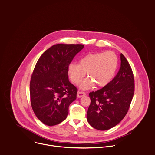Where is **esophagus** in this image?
Returning a JSON list of instances; mask_svg holds the SVG:
<instances>
[{"instance_id":"esophagus-1","label":"esophagus","mask_w":155,"mask_h":155,"mask_svg":"<svg viewBox=\"0 0 155 155\" xmlns=\"http://www.w3.org/2000/svg\"><path fill=\"white\" fill-rule=\"evenodd\" d=\"M84 95H86L85 92H84L83 91H78V92H77V97L78 98H80V97H83Z\"/></svg>"}]
</instances>
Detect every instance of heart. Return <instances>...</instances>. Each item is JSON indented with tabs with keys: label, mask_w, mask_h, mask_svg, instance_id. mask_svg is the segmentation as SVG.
I'll return each mask as SVG.
<instances>
[{
	"label": "heart",
	"mask_w": 155,
	"mask_h": 155,
	"mask_svg": "<svg viewBox=\"0 0 155 155\" xmlns=\"http://www.w3.org/2000/svg\"><path fill=\"white\" fill-rule=\"evenodd\" d=\"M118 65V58L112 51L89 54L78 61L71 63L68 66V74L71 81L78 84L85 76L89 77L80 84L82 89H88L94 84L101 87L108 85L113 80Z\"/></svg>",
	"instance_id": "heart-1"
}]
</instances>
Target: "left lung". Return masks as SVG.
I'll use <instances>...</instances> for the list:
<instances>
[{
  "label": "left lung",
  "mask_w": 155,
  "mask_h": 155,
  "mask_svg": "<svg viewBox=\"0 0 155 155\" xmlns=\"http://www.w3.org/2000/svg\"><path fill=\"white\" fill-rule=\"evenodd\" d=\"M120 67L112 81L101 89L90 92L87 120L95 129L109 130L125 116L134 91V80L130 64L120 54Z\"/></svg>",
  "instance_id": "obj_1"
}]
</instances>
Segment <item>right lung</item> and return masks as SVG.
<instances>
[{"instance_id": "right-lung-1", "label": "right lung", "mask_w": 155, "mask_h": 155, "mask_svg": "<svg viewBox=\"0 0 155 155\" xmlns=\"http://www.w3.org/2000/svg\"><path fill=\"white\" fill-rule=\"evenodd\" d=\"M84 47L82 44H55L41 56L30 84L32 109L44 124L54 126L64 120L69 107L77 98V87L69 80L68 66Z\"/></svg>"}]
</instances>
